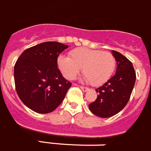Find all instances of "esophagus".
<instances>
[{
  "label": "esophagus",
  "mask_w": 151,
  "mask_h": 151,
  "mask_svg": "<svg viewBox=\"0 0 151 151\" xmlns=\"http://www.w3.org/2000/svg\"><path fill=\"white\" fill-rule=\"evenodd\" d=\"M80 88L83 91H87L88 90V88H86V87H83V86H80Z\"/></svg>",
  "instance_id": "1"
}]
</instances>
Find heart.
<instances>
[{"mask_svg": "<svg viewBox=\"0 0 151 151\" xmlns=\"http://www.w3.org/2000/svg\"><path fill=\"white\" fill-rule=\"evenodd\" d=\"M57 65L63 76L69 80L74 79L82 68L85 79L91 86H99L111 77L116 60L109 52L80 47L72 50L69 57L58 56Z\"/></svg>", "mask_w": 151, "mask_h": 151, "instance_id": "heart-1", "label": "heart"}]
</instances>
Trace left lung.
Segmentation results:
<instances>
[{
    "label": "left lung",
    "instance_id": "left-lung-1",
    "mask_svg": "<svg viewBox=\"0 0 151 151\" xmlns=\"http://www.w3.org/2000/svg\"><path fill=\"white\" fill-rule=\"evenodd\" d=\"M111 53L117 63L115 75L95 89L97 99L88 105L91 112L100 118L115 115L126 106L136 80L132 63L117 51L112 50Z\"/></svg>",
    "mask_w": 151,
    "mask_h": 151
}]
</instances>
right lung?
I'll list each match as a JSON object with an SVG mask.
<instances>
[{
	"instance_id": "obj_1",
	"label": "right lung",
	"mask_w": 151,
	"mask_h": 151,
	"mask_svg": "<svg viewBox=\"0 0 151 151\" xmlns=\"http://www.w3.org/2000/svg\"><path fill=\"white\" fill-rule=\"evenodd\" d=\"M68 46L44 42L32 46L18 58L14 65L17 95L29 109L40 114L52 112L65 99L72 86L58 69V56Z\"/></svg>"
}]
</instances>
